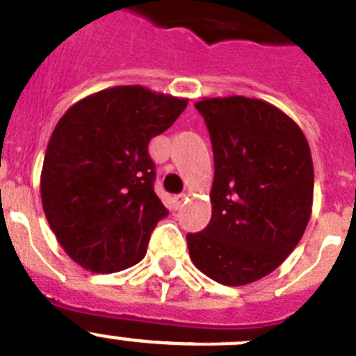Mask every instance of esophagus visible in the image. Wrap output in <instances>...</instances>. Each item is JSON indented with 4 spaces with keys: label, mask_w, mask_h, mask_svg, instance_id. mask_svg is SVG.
Wrapping results in <instances>:
<instances>
[{
    "label": "esophagus",
    "mask_w": 356,
    "mask_h": 356,
    "mask_svg": "<svg viewBox=\"0 0 356 356\" xmlns=\"http://www.w3.org/2000/svg\"><path fill=\"white\" fill-rule=\"evenodd\" d=\"M171 203H172V208H175V210H178V208L184 207V203H185V195H181V194L172 195V197H171Z\"/></svg>",
    "instance_id": "1"
}]
</instances>
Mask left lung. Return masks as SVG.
<instances>
[{"instance_id":"8db88e82","label":"left lung","mask_w":356,"mask_h":356,"mask_svg":"<svg viewBox=\"0 0 356 356\" xmlns=\"http://www.w3.org/2000/svg\"><path fill=\"white\" fill-rule=\"evenodd\" d=\"M213 148L211 218L187 234L191 259L224 286H245L284 263L312 211L314 168L302 129L259 99L217 97L194 104Z\"/></svg>"}]
</instances>
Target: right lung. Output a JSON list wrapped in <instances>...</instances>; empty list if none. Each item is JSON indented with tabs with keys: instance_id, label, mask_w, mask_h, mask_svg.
Instances as JSON below:
<instances>
[{
	"instance_id": "1",
	"label": "right lung",
	"mask_w": 356,
	"mask_h": 356,
	"mask_svg": "<svg viewBox=\"0 0 356 356\" xmlns=\"http://www.w3.org/2000/svg\"><path fill=\"white\" fill-rule=\"evenodd\" d=\"M188 100L145 86H114L68 107L52 130L40 175L44 213L72 261L113 273L145 257L168 210L153 191L149 139Z\"/></svg>"
}]
</instances>
